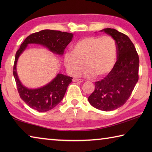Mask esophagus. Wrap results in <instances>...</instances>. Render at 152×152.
<instances>
[{
	"label": "esophagus",
	"instance_id": "34e87169",
	"mask_svg": "<svg viewBox=\"0 0 152 152\" xmlns=\"http://www.w3.org/2000/svg\"><path fill=\"white\" fill-rule=\"evenodd\" d=\"M73 82H83V80H82V79H79V78H73Z\"/></svg>",
	"mask_w": 152,
	"mask_h": 152
}]
</instances>
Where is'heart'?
<instances>
[{
	"label": "heart",
	"mask_w": 152,
	"mask_h": 152,
	"mask_svg": "<svg viewBox=\"0 0 152 152\" xmlns=\"http://www.w3.org/2000/svg\"><path fill=\"white\" fill-rule=\"evenodd\" d=\"M117 56V43L112 37L90 36L74 43L72 53L65 55L64 63L72 75H78L86 65L87 76L100 78L111 72Z\"/></svg>",
	"instance_id": "obj_1"
}]
</instances>
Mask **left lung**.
<instances>
[{"label": "left lung", "mask_w": 152, "mask_h": 152, "mask_svg": "<svg viewBox=\"0 0 152 152\" xmlns=\"http://www.w3.org/2000/svg\"><path fill=\"white\" fill-rule=\"evenodd\" d=\"M115 40L117 60L111 72L101 80L95 82V89L88 101L97 109L110 111L127 102L139 79V56L127 35L115 29L101 30Z\"/></svg>", "instance_id": "left-lung-1"}]
</instances>
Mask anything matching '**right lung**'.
<instances>
[{"mask_svg":"<svg viewBox=\"0 0 152 152\" xmlns=\"http://www.w3.org/2000/svg\"><path fill=\"white\" fill-rule=\"evenodd\" d=\"M72 37V33L68 32L42 30L28 36L17 50L15 58L13 76L20 97L31 109L39 112H46L54 108L62 100L72 78L58 74L52 81L42 88H27L20 83L17 74L16 66L19 56L29 43L42 45L53 53L63 55L65 48L71 42Z\"/></svg>","mask_w":152,"mask_h":152,"instance_id":"1","label":"right lung"}]
</instances>
